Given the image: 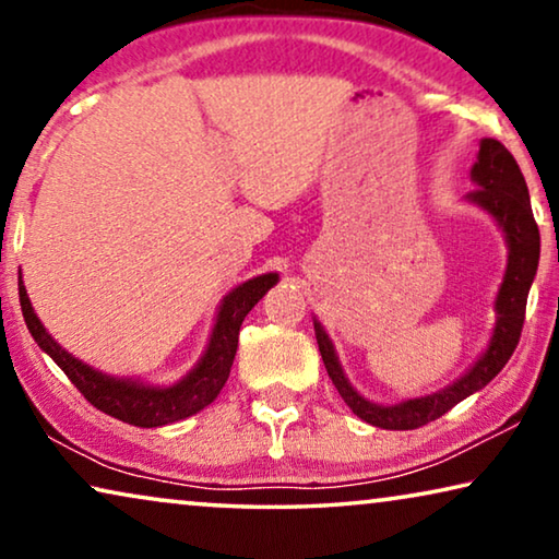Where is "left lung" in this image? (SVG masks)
<instances>
[{"label": "left lung", "mask_w": 559, "mask_h": 559, "mask_svg": "<svg viewBox=\"0 0 559 559\" xmlns=\"http://www.w3.org/2000/svg\"><path fill=\"white\" fill-rule=\"evenodd\" d=\"M471 179L476 182V190H471L466 200L478 204V207L497 219V225L507 238L509 261L497 301H493L497 326H493L491 342L466 374L459 377L453 384H448V388L433 392V395L405 400V403L397 405L369 403L344 377L332 340H329L324 326L313 319L321 359H324V367L329 377H332L334 388L340 390L342 400L352 407V413L374 428L415 430L438 420L440 415H445L461 400L486 388L504 369L509 357L514 355L519 336H522L526 296H530L532 281L537 276L539 265V227L532 215L530 190H526L516 159L497 139H481L476 164L471 169Z\"/></svg>", "instance_id": "left-lung-1"}]
</instances>
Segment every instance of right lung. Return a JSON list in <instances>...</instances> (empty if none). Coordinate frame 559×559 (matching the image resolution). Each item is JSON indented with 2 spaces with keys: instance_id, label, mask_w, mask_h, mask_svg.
<instances>
[{
  "instance_id": "add662e5",
  "label": "right lung",
  "mask_w": 559,
  "mask_h": 559,
  "mask_svg": "<svg viewBox=\"0 0 559 559\" xmlns=\"http://www.w3.org/2000/svg\"><path fill=\"white\" fill-rule=\"evenodd\" d=\"M278 283V273H263L246 283H240L238 288H233L230 294L219 304L215 326H212L207 349H204L202 359L194 365V369L182 380L169 384V388H156V384H144L139 380H123V377H111L98 372L85 365V361L75 359L45 332L43 321L37 319V313L29 304L27 288L20 276V306L25 324L37 342V347L47 352L55 359L62 372L68 374V380L81 390V395L88 400L93 407H98L100 413L119 418L129 426L136 428H159L169 426V423L185 420L190 415L200 413L202 407H207L212 400L219 395V390L225 388L227 377H230V367L238 352V334L242 326V319L248 317V311L261 301Z\"/></svg>"
}]
</instances>
